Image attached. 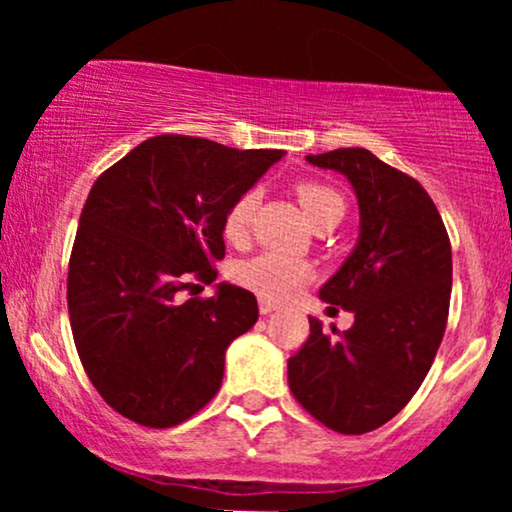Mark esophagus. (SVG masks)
Wrapping results in <instances>:
<instances>
[{
    "mask_svg": "<svg viewBox=\"0 0 512 512\" xmlns=\"http://www.w3.org/2000/svg\"><path fill=\"white\" fill-rule=\"evenodd\" d=\"M274 310H276V305H274L272 301H260V313H262V315L274 313Z\"/></svg>",
    "mask_w": 512,
    "mask_h": 512,
    "instance_id": "1",
    "label": "esophagus"
}]
</instances>
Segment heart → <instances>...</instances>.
Returning <instances> with one entry per match:
<instances>
[{"instance_id": "1", "label": "heart", "mask_w": 512, "mask_h": 512, "mask_svg": "<svg viewBox=\"0 0 512 512\" xmlns=\"http://www.w3.org/2000/svg\"><path fill=\"white\" fill-rule=\"evenodd\" d=\"M296 197L310 223L325 214H344L342 195L332 190L330 185H322V182H298ZM257 199H260L257 190H248L233 202L226 219H223V236L233 240V243L248 236L252 214L257 209ZM233 276H236L238 284L255 291L257 296L267 298V301H284L308 279L310 264L303 257L286 255V252H262V255L236 264Z\"/></svg>"}]
</instances>
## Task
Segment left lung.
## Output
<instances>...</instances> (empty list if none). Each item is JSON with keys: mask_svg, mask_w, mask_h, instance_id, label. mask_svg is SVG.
<instances>
[{"mask_svg": "<svg viewBox=\"0 0 512 512\" xmlns=\"http://www.w3.org/2000/svg\"><path fill=\"white\" fill-rule=\"evenodd\" d=\"M305 161L354 187L358 240L320 289L322 301L354 313V325L334 339L310 317L308 342L289 358V387L320 424L361 436L407 407L436 358L450 308V240L424 187L368 149Z\"/></svg>", "mask_w": 512, "mask_h": 512, "instance_id": "left-lung-1", "label": "left lung"}]
</instances>
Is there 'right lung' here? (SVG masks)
Listing matches in <instances>:
<instances>
[{
  "mask_svg": "<svg viewBox=\"0 0 512 512\" xmlns=\"http://www.w3.org/2000/svg\"><path fill=\"white\" fill-rule=\"evenodd\" d=\"M281 156L163 134L93 182L69 260V322L93 387L129 421L178 426L219 392L257 298L226 281L204 301L178 293L216 279L228 209Z\"/></svg>",
  "mask_w": 512,
  "mask_h": 512,
  "instance_id": "add662e5",
  "label": "right lung"
}]
</instances>
